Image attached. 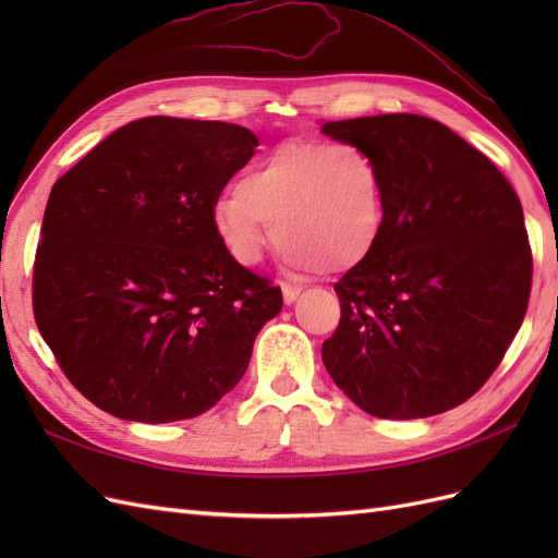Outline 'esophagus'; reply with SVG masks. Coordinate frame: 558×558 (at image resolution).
I'll return each mask as SVG.
<instances>
[{"label":"esophagus","mask_w":558,"mask_h":558,"mask_svg":"<svg viewBox=\"0 0 558 558\" xmlns=\"http://www.w3.org/2000/svg\"><path fill=\"white\" fill-rule=\"evenodd\" d=\"M281 291H283V302L286 305H291V302L300 295V291H302V286H298V283H281Z\"/></svg>","instance_id":"esophagus-1"}]
</instances>
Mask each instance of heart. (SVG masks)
<instances>
[{
  "instance_id": "b5f03b06",
  "label": "heart",
  "mask_w": 558,
  "mask_h": 558,
  "mask_svg": "<svg viewBox=\"0 0 558 558\" xmlns=\"http://www.w3.org/2000/svg\"><path fill=\"white\" fill-rule=\"evenodd\" d=\"M214 230L230 256L258 263L275 234L295 269L344 272L375 251L384 228V181L356 144L293 142L258 160L240 189L216 199Z\"/></svg>"
}]
</instances>
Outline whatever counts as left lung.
Segmentation results:
<instances>
[{
    "label": "left lung",
    "instance_id": "obj_1",
    "mask_svg": "<svg viewBox=\"0 0 558 558\" xmlns=\"http://www.w3.org/2000/svg\"><path fill=\"white\" fill-rule=\"evenodd\" d=\"M375 158L384 228L335 283L332 381L379 418L453 410L496 373L526 316L533 256L512 183L482 150L416 113L320 125Z\"/></svg>",
    "mask_w": 558,
    "mask_h": 558
}]
</instances>
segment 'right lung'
Masks as SVG:
<instances>
[{
	"label": "right lung",
	"mask_w": 558,
	"mask_h": 558,
	"mask_svg": "<svg viewBox=\"0 0 558 558\" xmlns=\"http://www.w3.org/2000/svg\"><path fill=\"white\" fill-rule=\"evenodd\" d=\"M256 146L232 123L148 116L56 181L32 310L64 377L99 410L193 418L246 373L283 298L230 256L211 211Z\"/></svg>",
	"instance_id": "obj_1"
}]
</instances>
